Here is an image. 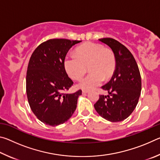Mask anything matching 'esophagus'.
<instances>
[{"label":"esophagus","instance_id":"obj_1","mask_svg":"<svg viewBox=\"0 0 160 160\" xmlns=\"http://www.w3.org/2000/svg\"><path fill=\"white\" fill-rule=\"evenodd\" d=\"M88 92H89L88 90H82V94H87V93H88Z\"/></svg>","mask_w":160,"mask_h":160}]
</instances>
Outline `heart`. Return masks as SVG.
Here are the masks:
<instances>
[{"mask_svg": "<svg viewBox=\"0 0 160 160\" xmlns=\"http://www.w3.org/2000/svg\"><path fill=\"white\" fill-rule=\"evenodd\" d=\"M63 66L68 76L75 80H80L89 66L90 73L80 81L78 87L84 90H90L101 85L104 79L108 80L112 76L116 58L113 51L103 45L88 42L78 47L75 55H66Z\"/></svg>", "mask_w": 160, "mask_h": 160, "instance_id": "heart-1", "label": "heart"}]
</instances>
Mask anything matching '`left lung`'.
I'll return each instance as SVG.
<instances>
[{"instance_id": "1", "label": "left lung", "mask_w": 160, "mask_h": 160, "mask_svg": "<svg viewBox=\"0 0 160 160\" xmlns=\"http://www.w3.org/2000/svg\"><path fill=\"white\" fill-rule=\"evenodd\" d=\"M112 48L116 58V68L112 79L102 86L107 96L99 95L94 107L107 121H123L133 112L141 92V77L133 56L125 46L112 38L99 39Z\"/></svg>"}]
</instances>
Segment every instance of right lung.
Listing matches in <instances>:
<instances>
[{
    "label": "right lung",
    "instance_id": "obj_1",
    "mask_svg": "<svg viewBox=\"0 0 160 160\" xmlns=\"http://www.w3.org/2000/svg\"><path fill=\"white\" fill-rule=\"evenodd\" d=\"M78 40L51 39L42 43L32 53L26 76V92L29 106L37 118L51 126L60 125L76 109L79 90L65 93L73 85L64 68L63 61Z\"/></svg>",
    "mask_w": 160,
    "mask_h": 160
}]
</instances>
